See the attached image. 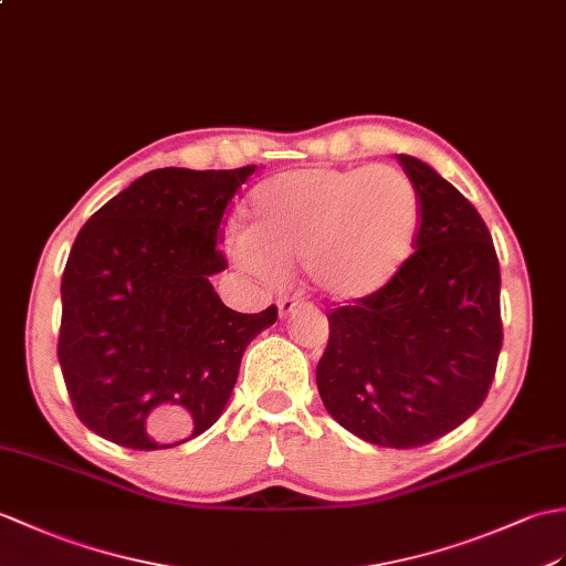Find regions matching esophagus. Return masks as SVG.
I'll list each match as a JSON object with an SVG mask.
<instances>
[{
  "label": "esophagus",
  "mask_w": 566,
  "mask_h": 566,
  "mask_svg": "<svg viewBox=\"0 0 566 566\" xmlns=\"http://www.w3.org/2000/svg\"><path fill=\"white\" fill-rule=\"evenodd\" d=\"M301 308V301L294 296H282L277 301V311H280V318H289V315L296 313Z\"/></svg>",
  "instance_id": "esophagus-1"
}]
</instances>
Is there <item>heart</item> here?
I'll use <instances>...</instances> for the list:
<instances>
[{
	"label": "heart",
	"instance_id": "1",
	"mask_svg": "<svg viewBox=\"0 0 566 566\" xmlns=\"http://www.w3.org/2000/svg\"><path fill=\"white\" fill-rule=\"evenodd\" d=\"M419 229L422 200L400 168L308 166L260 182L229 255L260 277L308 268L325 298L357 304L398 277Z\"/></svg>",
	"mask_w": 566,
	"mask_h": 566
}]
</instances>
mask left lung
<instances>
[{"label":"left lung","mask_w":566,"mask_h":566,"mask_svg":"<svg viewBox=\"0 0 566 566\" xmlns=\"http://www.w3.org/2000/svg\"><path fill=\"white\" fill-rule=\"evenodd\" d=\"M398 161L422 200L417 251L384 292L327 315L315 384L354 437L415 449L461 427L488 398L504 337L502 274L478 209L427 161Z\"/></svg>","instance_id":"8db88e82"}]
</instances>
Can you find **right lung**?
I'll return each instance as SVG.
<instances>
[{
  "label": "right lung",
  "mask_w": 566,
  "mask_h": 566,
  "mask_svg": "<svg viewBox=\"0 0 566 566\" xmlns=\"http://www.w3.org/2000/svg\"><path fill=\"white\" fill-rule=\"evenodd\" d=\"M255 166L156 168L91 217L62 274L57 359L76 417L125 449L212 427L251 339L277 308L235 313L209 277L223 212Z\"/></svg>",
  "instance_id": "add662e5"
}]
</instances>
